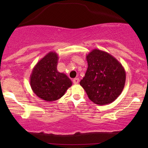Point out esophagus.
I'll return each mask as SVG.
<instances>
[{
    "label": "esophagus",
    "mask_w": 148,
    "mask_h": 148,
    "mask_svg": "<svg viewBox=\"0 0 148 148\" xmlns=\"http://www.w3.org/2000/svg\"><path fill=\"white\" fill-rule=\"evenodd\" d=\"M73 82L74 84H77L79 82V78H75L73 79Z\"/></svg>",
    "instance_id": "1"
}]
</instances>
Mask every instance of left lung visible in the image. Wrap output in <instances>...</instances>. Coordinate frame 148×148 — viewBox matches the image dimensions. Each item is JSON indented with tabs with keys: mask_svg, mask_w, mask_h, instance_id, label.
I'll return each mask as SVG.
<instances>
[{
	"mask_svg": "<svg viewBox=\"0 0 148 148\" xmlns=\"http://www.w3.org/2000/svg\"><path fill=\"white\" fill-rule=\"evenodd\" d=\"M88 67L80 85L91 101L98 105L110 104L122 93L126 72L116 58L94 49L86 55Z\"/></svg>",
	"mask_w": 148,
	"mask_h": 148,
	"instance_id": "8db88e82",
	"label": "left lung"
}]
</instances>
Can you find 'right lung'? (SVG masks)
<instances>
[{"instance_id": "add662e5", "label": "right lung", "mask_w": 148, "mask_h": 148, "mask_svg": "<svg viewBox=\"0 0 148 148\" xmlns=\"http://www.w3.org/2000/svg\"><path fill=\"white\" fill-rule=\"evenodd\" d=\"M58 54L50 52L39 60L30 75V86L34 94L45 101H55L61 98L72 86L64 73L57 70Z\"/></svg>"}]
</instances>
